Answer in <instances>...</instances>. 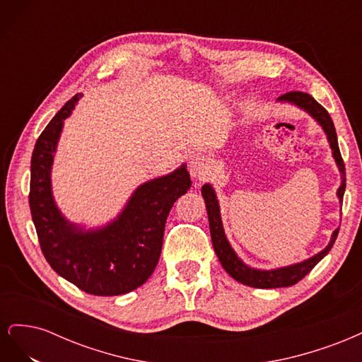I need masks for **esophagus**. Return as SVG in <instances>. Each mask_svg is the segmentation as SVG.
<instances>
[{
    "label": "esophagus",
    "mask_w": 362,
    "mask_h": 362,
    "mask_svg": "<svg viewBox=\"0 0 362 362\" xmlns=\"http://www.w3.org/2000/svg\"><path fill=\"white\" fill-rule=\"evenodd\" d=\"M189 172H190V177L193 180H205L214 172V166H213V163L210 161V158L198 156V157H193L190 160Z\"/></svg>",
    "instance_id": "1"
}]
</instances>
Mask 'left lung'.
<instances>
[{
    "mask_svg": "<svg viewBox=\"0 0 362 362\" xmlns=\"http://www.w3.org/2000/svg\"><path fill=\"white\" fill-rule=\"evenodd\" d=\"M278 103H288V104H293L298 108H300V110L308 113L325 131L326 139H327V141H329V146L332 149V157L337 163L339 175H341V184H339V187L337 190V196H338L339 204H343V196H344V190H346V169H344L341 154H339L335 127H334V122H332L329 113H327L311 95L303 93V92H288L286 95L279 96ZM201 192H202V198H204L205 206H206L208 222H210L213 247H214V252H216L218 261H221V264L228 272V275H231L235 281L242 282V284H245V286H249V287L279 288V287L294 286L296 282H299L303 276L308 275V273L317 266V262H320L327 254H329V250L332 249L335 240H337V235H338V231H339V228L335 229L331 235L329 243H327V246L323 250H320L319 254H315L300 262H294V264H290V266L269 269V270L255 269V267L247 266L246 262H243V259L235 254L233 246L229 245L228 238L225 235L223 223H222L221 206H218L217 194L213 189V185L208 182L204 184Z\"/></svg>",
    "mask_w": 362,
    "mask_h": 362,
    "instance_id": "8db88e82",
    "label": "left lung"
}]
</instances>
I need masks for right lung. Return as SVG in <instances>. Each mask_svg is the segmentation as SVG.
I'll return each mask as SVG.
<instances>
[{
	"label": "right lung",
	"mask_w": 362,
	"mask_h": 362,
	"mask_svg": "<svg viewBox=\"0 0 362 362\" xmlns=\"http://www.w3.org/2000/svg\"><path fill=\"white\" fill-rule=\"evenodd\" d=\"M81 93L51 119L31 156L30 210L40 249L62 278L95 296H119L144 286L157 267L170 208L187 193V166L149 180L131 193L124 210L104 226L86 229L64 217L54 201L51 169L64 119Z\"/></svg>",
	"instance_id": "1"
}]
</instances>
